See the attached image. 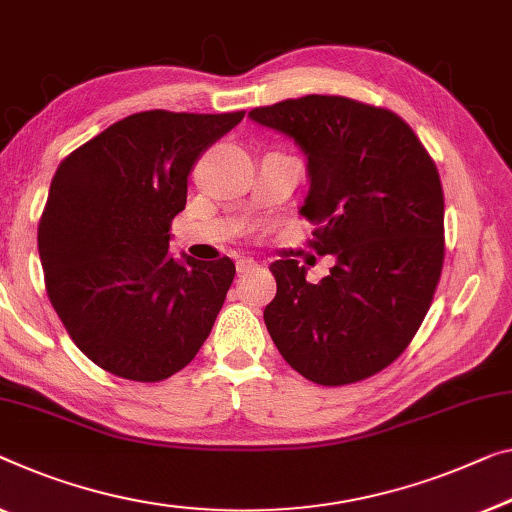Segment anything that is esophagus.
Wrapping results in <instances>:
<instances>
[{
    "instance_id": "34e87169",
    "label": "esophagus",
    "mask_w": 512,
    "mask_h": 512,
    "mask_svg": "<svg viewBox=\"0 0 512 512\" xmlns=\"http://www.w3.org/2000/svg\"><path fill=\"white\" fill-rule=\"evenodd\" d=\"M257 266V262L253 257H241V259H236V271L239 273H248V271H253Z\"/></svg>"
}]
</instances>
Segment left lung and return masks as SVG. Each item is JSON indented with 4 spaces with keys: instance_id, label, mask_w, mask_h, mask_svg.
Instances as JSON below:
<instances>
[{
    "instance_id": "1",
    "label": "left lung",
    "mask_w": 512,
    "mask_h": 512,
    "mask_svg": "<svg viewBox=\"0 0 512 512\" xmlns=\"http://www.w3.org/2000/svg\"><path fill=\"white\" fill-rule=\"evenodd\" d=\"M248 117L292 137L308 160L301 216L331 273L308 282L296 259L271 264L264 324L305 379L345 386L377 375L414 338L444 266V190L416 133L345 96L289 98Z\"/></svg>"
}]
</instances>
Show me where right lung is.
<instances>
[{
    "mask_svg": "<svg viewBox=\"0 0 512 512\" xmlns=\"http://www.w3.org/2000/svg\"><path fill=\"white\" fill-rule=\"evenodd\" d=\"M243 114L137 112L57 167L38 255L52 308L98 368L160 381L209 338L234 262L170 257V225L195 163Z\"/></svg>",
    "mask_w": 512,
    "mask_h": 512,
    "instance_id": "right-lung-1",
    "label": "right lung"
}]
</instances>
